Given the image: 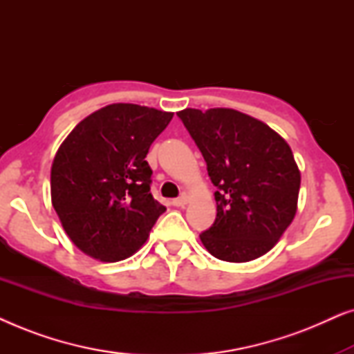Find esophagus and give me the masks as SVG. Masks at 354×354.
I'll return each instance as SVG.
<instances>
[{"mask_svg":"<svg viewBox=\"0 0 354 354\" xmlns=\"http://www.w3.org/2000/svg\"><path fill=\"white\" fill-rule=\"evenodd\" d=\"M188 201H190V198H188V195H182L180 198H176V200L172 201V205L177 206V207H183Z\"/></svg>","mask_w":354,"mask_h":354,"instance_id":"1","label":"esophagus"}]
</instances>
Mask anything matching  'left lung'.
<instances>
[{"label": "left lung", "mask_w": 354, "mask_h": 354, "mask_svg": "<svg viewBox=\"0 0 354 354\" xmlns=\"http://www.w3.org/2000/svg\"><path fill=\"white\" fill-rule=\"evenodd\" d=\"M217 188V214L200 235L227 263H248L274 248L298 209L301 174L292 148L268 124L230 108L178 111Z\"/></svg>", "instance_id": "1"}]
</instances>
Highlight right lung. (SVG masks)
<instances>
[{
	"mask_svg": "<svg viewBox=\"0 0 354 354\" xmlns=\"http://www.w3.org/2000/svg\"><path fill=\"white\" fill-rule=\"evenodd\" d=\"M174 113L114 103L72 129L51 166V203L77 248L103 263L127 259L166 211L149 192L148 149Z\"/></svg>",
	"mask_w": 354,
	"mask_h": 354,
	"instance_id": "add662e5",
	"label": "right lung"
}]
</instances>
